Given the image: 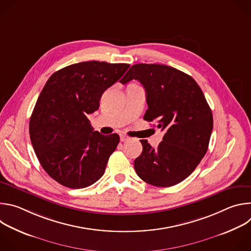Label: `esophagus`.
Listing matches in <instances>:
<instances>
[{"label": "esophagus", "mask_w": 251, "mask_h": 251, "mask_svg": "<svg viewBox=\"0 0 251 251\" xmlns=\"http://www.w3.org/2000/svg\"><path fill=\"white\" fill-rule=\"evenodd\" d=\"M130 138L127 136V135H120V141L121 142H126V141H128Z\"/></svg>", "instance_id": "obj_1"}]
</instances>
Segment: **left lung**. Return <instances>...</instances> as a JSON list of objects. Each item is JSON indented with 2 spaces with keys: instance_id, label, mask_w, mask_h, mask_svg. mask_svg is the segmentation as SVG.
Here are the masks:
<instances>
[{
  "instance_id": "8db88e82",
  "label": "left lung",
  "mask_w": 251,
  "mask_h": 251,
  "mask_svg": "<svg viewBox=\"0 0 251 251\" xmlns=\"http://www.w3.org/2000/svg\"><path fill=\"white\" fill-rule=\"evenodd\" d=\"M141 82L146 90V121L157 120L165 131L157 149L140 140L141 155L134 168L143 181L156 187H171L184 181L205 155L213 119L205 97L195 79L164 64H134L121 80Z\"/></svg>"
}]
</instances>
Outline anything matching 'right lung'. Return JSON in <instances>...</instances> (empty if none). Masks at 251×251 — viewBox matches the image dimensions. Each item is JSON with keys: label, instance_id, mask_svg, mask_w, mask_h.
I'll return each mask as SVG.
<instances>
[{"label": "right lung", "instance_id": "1", "mask_svg": "<svg viewBox=\"0 0 251 251\" xmlns=\"http://www.w3.org/2000/svg\"><path fill=\"white\" fill-rule=\"evenodd\" d=\"M129 66L84 61L57 70L47 81L30 116L29 136L42 167L60 185L82 189L103 176L120 138L93 131L87 114L99 108L103 92Z\"/></svg>", "mask_w": 251, "mask_h": 251}]
</instances>
